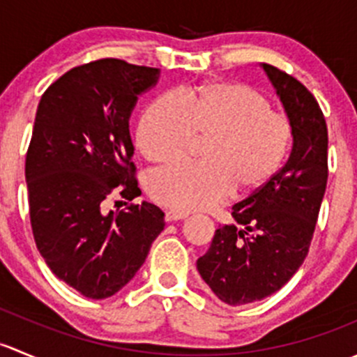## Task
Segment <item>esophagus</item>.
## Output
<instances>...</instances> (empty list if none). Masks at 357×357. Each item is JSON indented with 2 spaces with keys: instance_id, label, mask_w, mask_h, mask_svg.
<instances>
[{
  "instance_id": "esophagus-1",
  "label": "esophagus",
  "mask_w": 357,
  "mask_h": 357,
  "mask_svg": "<svg viewBox=\"0 0 357 357\" xmlns=\"http://www.w3.org/2000/svg\"><path fill=\"white\" fill-rule=\"evenodd\" d=\"M186 218H188V214H186V212L174 211V208H169V211H165V221L167 222L181 221V219H186Z\"/></svg>"
}]
</instances>
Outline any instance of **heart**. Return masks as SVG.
I'll list each match as a JSON object with an SVG mask.
<instances>
[{"mask_svg": "<svg viewBox=\"0 0 357 357\" xmlns=\"http://www.w3.org/2000/svg\"><path fill=\"white\" fill-rule=\"evenodd\" d=\"M195 138L207 139L205 164L157 169L146 178L150 199L176 211H200L250 195L273 178L289 153L291 122L268 96L242 82H211L186 95L167 93L143 114L139 152L155 164L181 160Z\"/></svg>", "mask_w": 357, "mask_h": 357, "instance_id": "obj_1", "label": "heart"}]
</instances>
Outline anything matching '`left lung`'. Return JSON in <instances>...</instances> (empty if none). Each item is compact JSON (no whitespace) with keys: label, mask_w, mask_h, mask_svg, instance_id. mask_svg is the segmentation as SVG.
Instances as JSON below:
<instances>
[{"label":"left lung","mask_w":357,"mask_h":357,"mask_svg":"<svg viewBox=\"0 0 357 357\" xmlns=\"http://www.w3.org/2000/svg\"><path fill=\"white\" fill-rule=\"evenodd\" d=\"M291 122L287 164L233 205L238 226L215 229L197 261L200 276L229 305L262 301L289 283L307 257L328 181V129L314 95L287 72L262 63Z\"/></svg>","instance_id":"8db88e82"}]
</instances>
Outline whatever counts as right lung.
Returning a JSON list of instances; mask_svg holds the SVG:
<instances>
[{"instance_id": "obj_1", "label": "right lung", "mask_w": 357, "mask_h": 357, "mask_svg": "<svg viewBox=\"0 0 357 357\" xmlns=\"http://www.w3.org/2000/svg\"><path fill=\"white\" fill-rule=\"evenodd\" d=\"M158 68L119 59L82 63L41 96L25 157L36 247L59 280L88 298L112 297L131 282L164 229L142 195L131 160L129 115ZM112 199L126 209L107 213Z\"/></svg>"}]
</instances>
